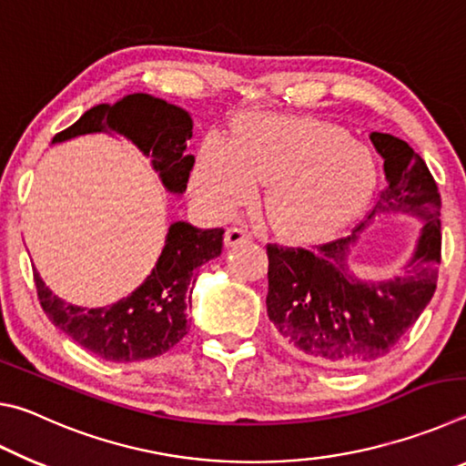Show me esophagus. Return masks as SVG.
I'll return each mask as SVG.
<instances>
[{
    "mask_svg": "<svg viewBox=\"0 0 466 466\" xmlns=\"http://www.w3.org/2000/svg\"><path fill=\"white\" fill-rule=\"evenodd\" d=\"M252 238V234L247 230V228H228L226 230V244L228 247H236V244L248 242Z\"/></svg>",
    "mask_w": 466,
    "mask_h": 466,
    "instance_id": "34e87169",
    "label": "esophagus"
}]
</instances>
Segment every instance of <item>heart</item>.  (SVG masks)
<instances>
[{
    "instance_id": "obj_1",
    "label": "heart",
    "mask_w": 466,
    "mask_h": 466,
    "mask_svg": "<svg viewBox=\"0 0 466 466\" xmlns=\"http://www.w3.org/2000/svg\"><path fill=\"white\" fill-rule=\"evenodd\" d=\"M366 147L333 125L252 115L224 144L208 137L195 157L191 191L209 214L228 216L265 183L261 209L275 232L314 238L343 224L372 188Z\"/></svg>"
}]
</instances>
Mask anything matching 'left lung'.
<instances>
[{
  "mask_svg": "<svg viewBox=\"0 0 466 466\" xmlns=\"http://www.w3.org/2000/svg\"><path fill=\"white\" fill-rule=\"evenodd\" d=\"M370 139L384 157L386 187L368 219L390 209L423 219L403 275L378 283L353 278L347 257L356 234L312 248L267 244V314L275 333L296 358L329 368L384 358L430 304L441 261V199L423 157L389 133Z\"/></svg>",
  "mask_w": 466,
  "mask_h": 466,
  "instance_id": "8db88e82",
  "label": "left lung"
}]
</instances>
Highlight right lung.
Wrapping results in <instances>:
<instances>
[{
	"label": "right lung",
	"mask_w": 466,
	"mask_h": 466,
	"mask_svg": "<svg viewBox=\"0 0 466 466\" xmlns=\"http://www.w3.org/2000/svg\"><path fill=\"white\" fill-rule=\"evenodd\" d=\"M115 131L131 139L152 157L164 187L185 193L195 167L187 154L193 121L187 110L149 94H129L116 105H96L72 127L53 137L66 141L84 133ZM224 247V230H199L187 222L170 226L167 244L147 279L131 296L105 309H80L63 302L35 273L36 296L55 327L84 350L108 361H139L167 353L188 333L187 309L191 304L193 273L216 258Z\"/></svg>",
	"instance_id": "1"
}]
</instances>
